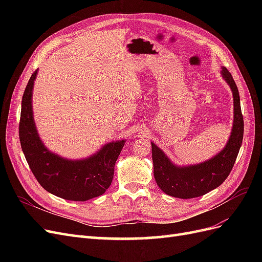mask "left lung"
<instances>
[{
    "mask_svg": "<svg viewBox=\"0 0 262 262\" xmlns=\"http://www.w3.org/2000/svg\"><path fill=\"white\" fill-rule=\"evenodd\" d=\"M221 75L232 91L234 106L232 131L223 149L208 161L181 166L173 163L162 148L150 142L154 177L157 186L166 194L180 199L201 196L223 184L233 168L243 142L244 119L239 93L233 76L225 67L221 68Z\"/></svg>",
    "mask_w": 262,
    "mask_h": 262,
    "instance_id": "obj_1",
    "label": "left lung"
}]
</instances>
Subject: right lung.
<instances>
[{"label": "right lung", "mask_w": 262, "mask_h": 262, "mask_svg": "<svg viewBox=\"0 0 262 262\" xmlns=\"http://www.w3.org/2000/svg\"><path fill=\"white\" fill-rule=\"evenodd\" d=\"M38 70L31 75L21 99L19 140L34 176L47 191L70 201H86L104 194L112 185L115 164L126 140L102 145L84 158L62 157L45 145L33 113V90Z\"/></svg>", "instance_id": "add662e5"}]
</instances>
